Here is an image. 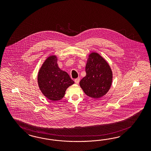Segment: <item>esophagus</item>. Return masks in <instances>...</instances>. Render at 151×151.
Wrapping results in <instances>:
<instances>
[{"instance_id": "obj_1", "label": "esophagus", "mask_w": 151, "mask_h": 151, "mask_svg": "<svg viewBox=\"0 0 151 151\" xmlns=\"http://www.w3.org/2000/svg\"><path fill=\"white\" fill-rule=\"evenodd\" d=\"M80 78H76V79L75 80V83H76V84H78V83H79V82H80Z\"/></svg>"}]
</instances>
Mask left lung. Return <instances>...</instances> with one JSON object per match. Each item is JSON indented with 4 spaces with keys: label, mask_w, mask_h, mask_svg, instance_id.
I'll use <instances>...</instances> for the list:
<instances>
[{
    "label": "left lung",
    "mask_w": 151,
    "mask_h": 151,
    "mask_svg": "<svg viewBox=\"0 0 151 151\" xmlns=\"http://www.w3.org/2000/svg\"><path fill=\"white\" fill-rule=\"evenodd\" d=\"M86 75L80 82L85 94L99 99L110 90L112 81V72L110 65L101 55L92 52L88 55L85 68Z\"/></svg>",
    "instance_id": "8db88e82"
}]
</instances>
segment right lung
I'll use <instances>...</instances> for the list:
<instances>
[{"label": "right lung", "instance_id": "right-lung-1", "mask_svg": "<svg viewBox=\"0 0 151 151\" xmlns=\"http://www.w3.org/2000/svg\"><path fill=\"white\" fill-rule=\"evenodd\" d=\"M55 55L48 57L42 65L37 75V82L42 94L49 100L56 101L63 98L68 87L74 83L66 72L61 70Z\"/></svg>", "mask_w": 151, "mask_h": 151}]
</instances>
